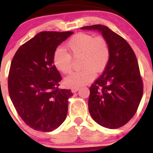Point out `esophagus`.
I'll return each mask as SVG.
<instances>
[{
	"label": "esophagus",
	"instance_id": "1",
	"mask_svg": "<svg viewBox=\"0 0 153 153\" xmlns=\"http://www.w3.org/2000/svg\"><path fill=\"white\" fill-rule=\"evenodd\" d=\"M78 90H79V88H75L72 89L71 91H72V93H73V94H74V93H76Z\"/></svg>",
	"mask_w": 153,
	"mask_h": 153
}]
</instances>
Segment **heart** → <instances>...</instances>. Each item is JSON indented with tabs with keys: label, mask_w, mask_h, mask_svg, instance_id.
Returning <instances> with one entry per match:
<instances>
[{
	"label": "heart",
	"mask_w": 153,
	"mask_h": 153,
	"mask_svg": "<svg viewBox=\"0 0 153 153\" xmlns=\"http://www.w3.org/2000/svg\"><path fill=\"white\" fill-rule=\"evenodd\" d=\"M68 52L57 48L53 55V63L57 71L63 74L71 72L72 58L80 57L81 71L71 73L65 78L67 86L77 88L85 85L95 78L96 73L104 71L110 57L108 44L103 37L79 33L66 44Z\"/></svg>",
	"instance_id": "heart-1"
}]
</instances>
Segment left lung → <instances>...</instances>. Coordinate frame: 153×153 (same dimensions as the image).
Segmentation results:
<instances>
[{"mask_svg": "<svg viewBox=\"0 0 153 153\" xmlns=\"http://www.w3.org/2000/svg\"><path fill=\"white\" fill-rule=\"evenodd\" d=\"M80 29L99 31L109 46L108 64L90 88L88 110L101 126L117 129L132 118L143 97V80L137 57L127 42L107 26L96 24Z\"/></svg>", "mask_w": 153, "mask_h": 153, "instance_id": "8db88e82", "label": "left lung"}]
</instances>
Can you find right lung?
I'll return each instance as SVG.
<instances>
[{
	"instance_id": "1",
	"label": "right lung",
	"mask_w": 153,
	"mask_h": 153,
	"mask_svg": "<svg viewBox=\"0 0 153 153\" xmlns=\"http://www.w3.org/2000/svg\"><path fill=\"white\" fill-rule=\"evenodd\" d=\"M72 31H42L16 52L8 74V92L22 120L34 130L52 131L65 120L71 90L59 89L62 77L54 67L57 47Z\"/></svg>"
}]
</instances>
